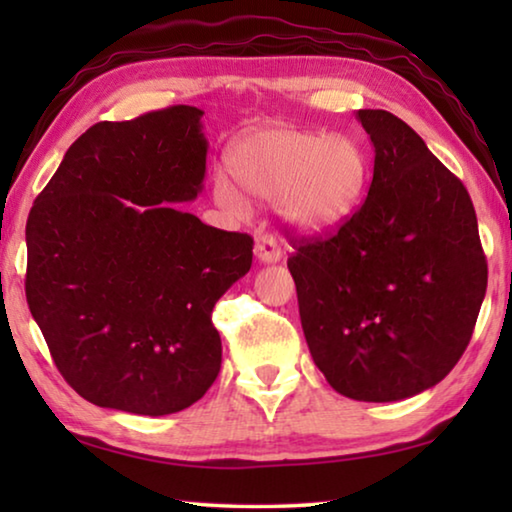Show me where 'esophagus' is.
<instances>
[{
  "label": "esophagus",
  "instance_id": "34e87169",
  "mask_svg": "<svg viewBox=\"0 0 512 512\" xmlns=\"http://www.w3.org/2000/svg\"><path fill=\"white\" fill-rule=\"evenodd\" d=\"M255 257L259 259L262 264H277L282 259L280 253V246H277V241L268 235H259L255 239Z\"/></svg>",
  "mask_w": 512,
  "mask_h": 512
}]
</instances>
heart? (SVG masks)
I'll return each mask as SVG.
<instances>
[{
  "mask_svg": "<svg viewBox=\"0 0 512 512\" xmlns=\"http://www.w3.org/2000/svg\"><path fill=\"white\" fill-rule=\"evenodd\" d=\"M239 185L259 201L280 198V216L300 235H327L359 205L368 183V158L348 135L298 128H264L230 155ZM214 198L241 216L246 201L228 178L216 176Z\"/></svg>",
  "mask_w": 512,
  "mask_h": 512,
  "instance_id": "1",
  "label": "heart"
}]
</instances>
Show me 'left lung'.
Returning <instances> with one entry per match:
<instances>
[{
    "label": "left lung",
    "mask_w": 512,
    "mask_h": 512,
    "mask_svg": "<svg viewBox=\"0 0 512 512\" xmlns=\"http://www.w3.org/2000/svg\"><path fill=\"white\" fill-rule=\"evenodd\" d=\"M375 149L366 203L289 271L311 357L350 400L397 402L461 359L488 287L470 194L409 124L357 110Z\"/></svg>",
    "instance_id": "8db88e82"
}]
</instances>
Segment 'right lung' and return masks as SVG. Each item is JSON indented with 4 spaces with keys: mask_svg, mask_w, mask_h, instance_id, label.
I'll use <instances>...</instances> for the list:
<instances>
[{
    "mask_svg": "<svg viewBox=\"0 0 512 512\" xmlns=\"http://www.w3.org/2000/svg\"><path fill=\"white\" fill-rule=\"evenodd\" d=\"M203 110L101 121L69 146L27 221V302L56 368L103 409L169 415L221 370L212 309L253 239L183 212L203 192Z\"/></svg>",
    "mask_w": 512,
    "mask_h": 512,
    "instance_id": "1",
    "label": "right lung"
}]
</instances>
